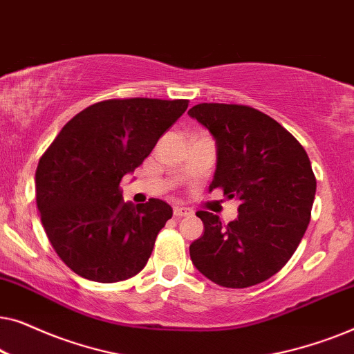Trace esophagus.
<instances>
[{
	"instance_id": "34e87169",
	"label": "esophagus",
	"mask_w": 354,
	"mask_h": 354,
	"mask_svg": "<svg viewBox=\"0 0 354 354\" xmlns=\"http://www.w3.org/2000/svg\"><path fill=\"white\" fill-rule=\"evenodd\" d=\"M193 211L190 207L185 206H174V216L176 217H185V216H192Z\"/></svg>"
}]
</instances>
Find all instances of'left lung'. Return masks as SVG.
<instances>
[{"label":"left lung","instance_id":"left-lung-1","mask_svg":"<svg viewBox=\"0 0 354 354\" xmlns=\"http://www.w3.org/2000/svg\"><path fill=\"white\" fill-rule=\"evenodd\" d=\"M188 115L216 140L217 166L209 190L240 201L239 217L198 211L205 234L190 245L200 272L221 287L261 283L287 264L311 219L316 177L306 151L288 130L243 104L201 103Z\"/></svg>","mask_w":354,"mask_h":354}]
</instances>
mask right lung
<instances>
[{
    "mask_svg": "<svg viewBox=\"0 0 354 354\" xmlns=\"http://www.w3.org/2000/svg\"><path fill=\"white\" fill-rule=\"evenodd\" d=\"M188 108V100H106L80 111L43 153L37 206L57 256L80 277L113 283L147 266L166 201L125 203L119 183L153 151Z\"/></svg>",
    "mask_w": 354,
    "mask_h": 354,
    "instance_id": "right-lung-1",
    "label": "right lung"
}]
</instances>
